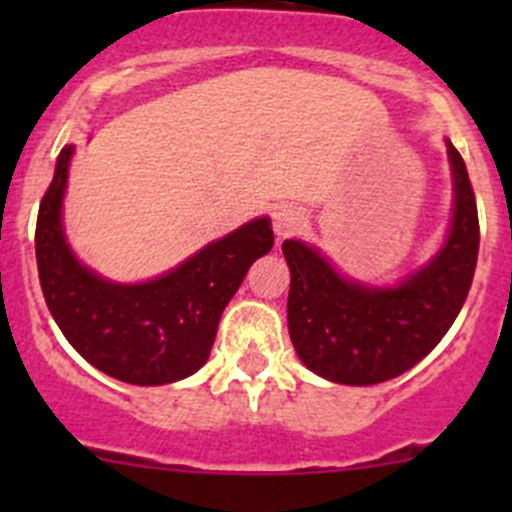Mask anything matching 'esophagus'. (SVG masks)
<instances>
[{"label":"esophagus","instance_id":"1","mask_svg":"<svg viewBox=\"0 0 512 512\" xmlns=\"http://www.w3.org/2000/svg\"><path fill=\"white\" fill-rule=\"evenodd\" d=\"M272 225H275L277 235L289 237L297 235L299 230L307 227V218H304L297 208H292V205H280V208H275V213H272Z\"/></svg>","mask_w":512,"mask_h":512}]
</instances>
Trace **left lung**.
Wrapping results in <instances>:
<instances>
[{
	"label": "left lung",
	"instance_id": "left-lung-1",
	"mask_svg": "<svg viewBox=\"0 0 512 512\" xmlns=\"http://www.w3.org/2000/svg\"><path fill=\"white\" fill-rule=\"evenodd\" d=\"M448 158L456 183L451 235L436 260L404 285L347 282L304 242H282L292 272L289 337L314 374L347 386L381 384L416 366L456 322L476 272L480 227L466 163L451 141Z\"/></svg>",
	"mask_w": 512,
	"mask_h": 512
}]
</instances>
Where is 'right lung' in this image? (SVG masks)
I'll use <instances>...</instances> for the list:
<instances>
[{"label": "right lung", "instance_id": "add662e5", "mask_svg": "<svg viewBox=\"0 0 512 512\" xmlns=\"http://www.w3.org/2000/svg\"><path fill=\"white\" fill-rule=\"evenodd\" d=\"M71 153L74 146L61 148L36 218V267L51 317L76 352L118 381L158 386L195 374L208 361L225 304L275 245L270 220L242 225L146 285H113L81 267L64 240Z\"/></svg>", "mask_w": 512, "mask_h": 512}]
</instances>
